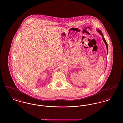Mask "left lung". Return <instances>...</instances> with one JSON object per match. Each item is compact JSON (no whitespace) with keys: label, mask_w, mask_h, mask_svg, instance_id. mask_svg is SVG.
<instances>
[{"label":"left lung","mask_w":123,"mask_h":123,"mask_svg":"<svg viewBox=\"0 0 123 123\" xmlns=\"http://www.w3.org/2000/svg\"><path fill=\"white\" fill-rule=\"evenodd\" d=\"M97 31H98V32H99V34L101 35L103 37V40L104 42H105V45H106V49H107V54H108V44H107V42H106V40H105V38L104 37L103 34L102 32H101V31L98 29H97Z\"/></svg>","instance_id":"1"}]
</instances>
